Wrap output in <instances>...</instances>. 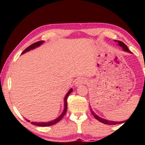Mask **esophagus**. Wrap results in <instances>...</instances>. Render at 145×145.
<instances>
[{"label": "esophagus", "instance_id": "esophagus-1", "mask_svg": "<svg viewBox=\"0 0 145 145\" xmlns=\"http://www.w3.org/2000/svg\"><path fill=\"white\" fill-rule=\"evenodd\" d=\"M86 82H87V80H86V78H84L83 77H80V78H78V79L76 80V83H75V86H79L82 85V84H85Z\"/></svg>", "mask_w": 145, "mask_h": 145}]
</instances>
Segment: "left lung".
Wrapping results in <instances>:
<instances>
[{"label":"left lung","instance_id":"obj_1","mask_svg":"<svg viewBox=\"0 0 145 145\" xmlns=\"http://www.w3.org/2000/svg\"><path fill=\"white\" fill-rule=\"evenodd\" d=\"M114 41H115V42H117V44H118V45H119V46H120V47L122 48L123 50H124L125 52H127L131 53V52L129 50V49H128L127 46H126V45L123 42H122V41H116V40H114ZM91 113H92L93 115L94 116V117L95 118V119H97V120H98L99 121H100V122L103 123H104V124H108V125H115V124L122 123L125 122V121H113L106 120V119H103V118H101V117H99V116H97V114H96L95 113V112H93V111L92 109H91Z\"/></svg>","mask_w":145,"mask_h":145}]
</instances>
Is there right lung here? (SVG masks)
Returning a JSON list of instances; mask_svg holds the SVG:
<instances>
[{"instance_id":"obj_1","label":"right lung","mask_w":145,"mask_h":145,"mask_svg":"<svg viewBox=\"0 0 145 145\" xmlns=\"http://www.w3.org/2000/svg\"><path fill=\"white\" fill-rule=\"evenodd\" d=\"M44 42V41H38V42L34 43L33 44L31 45V46H29L27 48H26V49L24 50V52L22 53V54H24V53H26V52H29L30 50H33V49H35V48L39 47V46H40ZM72 91H73V89H70L69 90V91L67 92V93L66 94L65 97V98H64V109H63V112L61 113V114L59 116V117H57L56 119H54V120L51 121H48V122H31V123H32L33 125H35L39 126V127H46V126L52 125H54L55 123H56L59 122V121L63 117V116L65 114L66 111H67V99L68 96H69V95L70 94L71 92H72ZM26 120L27 121H29V122H30V121L27 120L26 119Z\"/></svg>"}]
</instances>
